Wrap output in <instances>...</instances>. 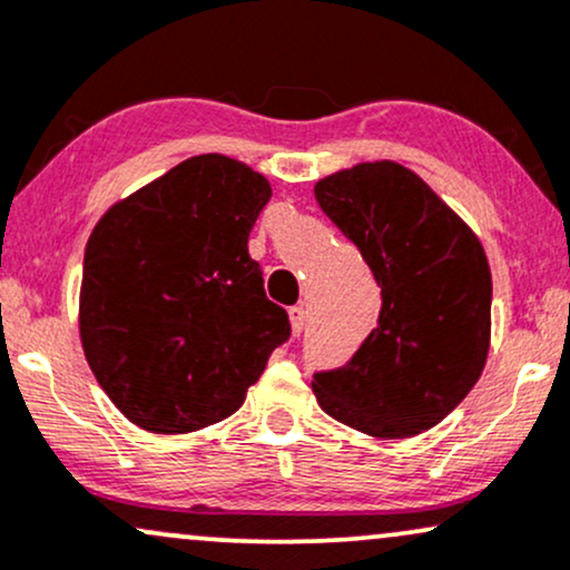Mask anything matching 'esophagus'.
Instances as JSON below:
<instances>
[{"instance_id": "obj_1", "label": "esophagus", "mask_w": 570, "mask_h": 570, "mask_svg": "<svg viewBox=\"0 0 570 570\" xmlns=\"http://www.w3.org/2000/svg\"><path fill=\"white\" fill-rule=\"evenodd\" d=\"M289 321H292L294 337H299V334L305 332V321H307V311H305V307H303V305L289 307Z\"/></svg>"}]
</instances>
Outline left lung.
I'll return each instance as SVG.
<instances>
[{"label":"left lung","instance_id":"1","mask_svg":"<svg viewBox=\"0 0 570 570\" xmlns=\"http://www.w3.org/2000/svg\"><path fill=\"white\" fill-rule=\"evenodd\" d=\"M315 202L358 246L382 294L376 328L340 368L313 374L328 416L374 438H411L449 416L481 376L491 271L481 242L422 177L358 164L315 185Z\"/></svg>","mask_w":570,"mask_h":570}]
</instances>
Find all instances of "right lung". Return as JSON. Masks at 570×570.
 <instances>
[{
  "mask_svg": "<svg viewBox=\"0 0 570 570\" xmlns=\"http://www.w3.org/2000/svg\"><path fill=\"white\" fill-rule=\"evenodd\" d=\"M271 183L207 154L100 217L85 252L79 328L95 380L150 433L177 435L242 409L292 337L265 297L249 233Z\"/></svg>",
  "mask_w": 570,
  "mask_h": 570,
  "instance_id": "add662e5",
  "label": "right lung"
}]
</instances>
